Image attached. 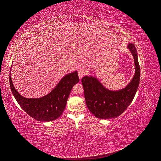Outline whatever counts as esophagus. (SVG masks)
<instances>
[{
	"instance_id": "obj_1",
	"label": "esophagus",
	"mask_w": 161,
	"mask_h": 161,
	"mask_svg": "<svg viewBox=\"0 0 161 161\" xmlns=\"http://www.w3.org/2000/svg\"><path fill=\"white\" fill-rule=\"evenodd\" d=\"M86 74V70L84 68H80L78 69V75H79L80 79H81Z\"/></svg>"
}]
</instances>
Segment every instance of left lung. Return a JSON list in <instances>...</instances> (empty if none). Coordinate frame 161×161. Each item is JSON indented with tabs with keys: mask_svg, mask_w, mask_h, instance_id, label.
I'll return each mask as SVG.
<instances>
[{
	"mask_svg": "<svg viewBox=\"0 0 161 161\" xmlns=\"http://www.w3.org/2000/svg\"><path fill=\"white\" fill-rule=\"evenodd\" d=\"M134 58L135 73L132 80L125 87L118 91L105 88L93 76H84L81 79L87 107L97 118L108 119L119 116L132 102L139 87L140 66L137 51L133 44L127 46Z\"/></svg>",
	"mask_w": 161,
	"mask_h": 161,
	"instance_id": "1",
	"label": "left lung"
}]
</instances>
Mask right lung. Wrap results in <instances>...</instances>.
<instances>
[{
  "label": "right lung",
  "mask_w": 161,
  "mask_h": 161,
  "mask_svg": "<svg viewBox=\"0 0 161 161\" xmlns=\"http://www.w3.org/2000/svg\"><path fill=\"white\" fill-rule=\"evenodd\" d=\"M79 81L75 71L62 77L56 87L46 96L40 98H26L16 90L10 74L9 76L11 91L18 103L28 115L40 121L55 120L63 114L71 89Z\"/></svg>",
  "instance_id": "obj_1"
}]
</instances>
